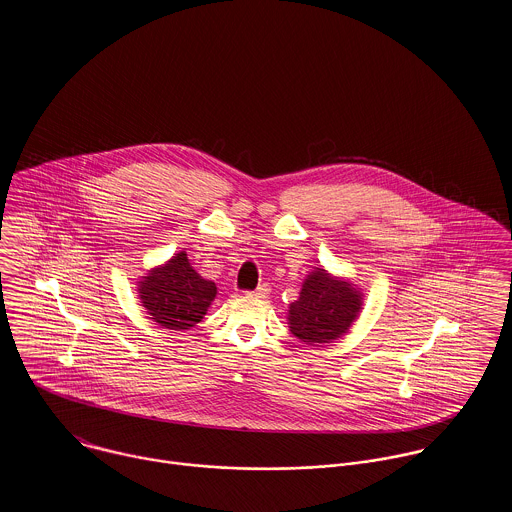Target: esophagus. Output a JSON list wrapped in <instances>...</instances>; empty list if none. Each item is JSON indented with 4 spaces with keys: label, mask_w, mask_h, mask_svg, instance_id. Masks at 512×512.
Listing matches in <instances>:
<instances>
[{
    "label": "esophagus",
    "mask_w": 512,
    "mask_h": 512,
    "mask_svg": "<svg viewBox=\"0 0 512 512\" xmlns=\"http://www.w3.org/2000/svg\"><path fill=\"white\" fill-rule=\"evenodd\" d=\"M268 293H270V286H268V284H261L255 292H251V295H255V297H267Z\"/></svg>",
    "instance_id": "1"
}]
</instances>
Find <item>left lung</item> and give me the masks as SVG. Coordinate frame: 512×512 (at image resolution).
I'll use <instances>...</instances> for the list:
<instances>
[{"mask_svg": "<svg viewBox=\"0 0 512 512\" xmlns=\"http://www.w3.org/2000/svg\"><path fill=\"white\" fill-rule=\"evenodd\" d=\"M361 299L349 282L317 268L303 282L299 299L290 305V330L295 338L311 345L338 340L359 315Z\"/></svg>", "mask_w": 512, "mask_h": 512, "instance_id": "1", "label": "left lung"}]
</instances>
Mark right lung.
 <instances>
[{
    "label": "right lung",
    "mask_w": 512,
    "mask_h": 512,
    "mask_svg": "<svg viewBox=\"0 0 512 512\" xmlns=\"http://www.w3.org/2000/svg\"><path fill=\"white\" fill-rule=\"evenodd\" d=\"M217 295V286L195 272L186 253H176L161 268H153L140 282V299L149 317L169 330L195 326Z\"/></svg>",
    "instance_id": "1"
}]
</instances>
